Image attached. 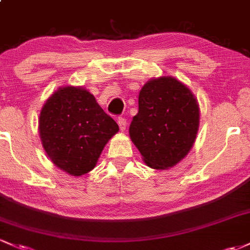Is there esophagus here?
<instances>
[{"instance_id": "34e87169", "label": "esophagus", "mask_w": 250, "mask_h": 250, "mask_svg": "<svg viewBox=\"0 0 250 250\" xmlns=\"http://www.w3.org/2000/svg\"><path fill=\"white\" fill-rule=\"evenodd\" d=\"M117 123H119L120 130L125 131V127H127V121H125V117H119V119H117Z\"/></svg>"}]
</instances>
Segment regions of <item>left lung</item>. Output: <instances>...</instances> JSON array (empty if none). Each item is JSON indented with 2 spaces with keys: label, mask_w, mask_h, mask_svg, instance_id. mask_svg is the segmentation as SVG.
<instances>
[{
  "label": "left lung",
  "mask_w": 250,
  "mask_h": 250,
  "mask_svg": "<svg viewBox=\"0 0 250 250\" xmlns=\"http://www.w3.org/2000/svg\"><path fill=\"white\" fill-rule=\"evenodd\" d=\"M199 125L192 92L172 77L152 79L139 94L129 135L148 166L166 169L190 152Z\"/></svg>",
  "instance_id": "left-lung-1"
}]
</instances>
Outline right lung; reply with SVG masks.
<instances>
[{
  "instance_id": "1",
  "label": "right lung",
  "mask_w": 250,
  "mask_h": 250,
  "mask_svg": "<svg viewBox=\"0 0 250 250\" xmlns=\"http://www.w3.org/2000/svg\"><path fill=\"white\" fill-rule=\"evenodd\" d=\"M42 146L53 164L72 175L94 168L119 125L85 89L66 86L48 98L39 117Z\"/></svg>"
}]
</instances>
